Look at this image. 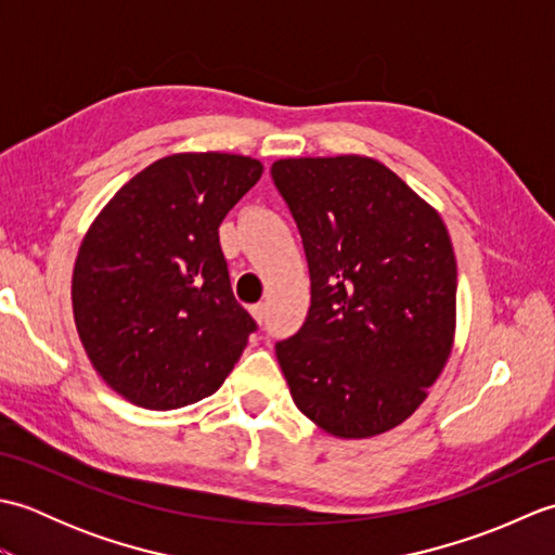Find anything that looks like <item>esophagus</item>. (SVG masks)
Instances as JSON below:
<instances>
[{
    "label": "esophagus",
    "instance_id": "34e87169",
    "mask_svg": "<svg viewBox=\"0 0 555 555\" xmlns=\"http://www.w3.org/2000/svg\"><path fill=\"white\" fill-rule=\"evenodd\" d=\"M250 312H253V317H255V322H257V324H262V322L267 320V305H264V302H257V305H253Z\"/></svg>",
    "mask_w": 555,
    "mask_h": 555
}]
</instances>
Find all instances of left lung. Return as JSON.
I'll list each match as a JSON object with an SVG mask.
<instances>
[{
	"label": "left lung",
	"instance_id": "obj_1",
	"mask_svg": "<svg viewBox=\"0 0 555 555\" xmlns=\"http://www.w3.org/2000/svg\"><path fill=\"white\" fill-rule=\"evenodd\" d=\"M298 223L312 302L276 344L293 403L338 439L398 427L453 350L457 267L431 205L360 155L271 164Z\"/></svg>",
	"mask_w": 555,
	"mask_h": 555
}]
</instances>
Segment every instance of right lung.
<instances>
[{
	"label": "right lung",
	"instance_id": "right-lung-1",
	"mask_svg": "<svg viewBox=\"0 0 555 555\" xmlns=\"http://www.w3.org/2000/svg\"><path fill=\"white\" fill-rule=\"evenodd\" d=\"M262 162L181 152L150 164L92 221L74 267V320L92 367L147 410L211 396L257 324L233 298L219 223Z\"/></svg>",
	"mask_w": 555,
	"mask_h": 555
}]
</instances>
